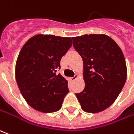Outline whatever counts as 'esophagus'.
I'll use <instances>...</instances> for the list:
<instances>
[{"mask_svg": "<svg viewBox=\"0 0 134 134\" xmlns=\"http://www.w3.org/2000/svg\"><path fill=\"white\" fill-rule=\"evenodd\" d=\"M76 78H77V75H75L73 77H71L70 80L71 81H75V80L76 79Z\"/></svg>", "mask_w": 134, "mask_h": 134, "instance_id": "obj_1", "label": "esophagus"}]
</instances>
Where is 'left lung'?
<instances>
[{"label": "left lung", "instance_id": "1", "mask_svg": "<svg viewBox=\"0 0 134 134\" xmlns=\"http://www.w3.org/2000/svg\"><path fill=\"white\" fill-rule=\"evenodd\" d=\"M72 39L83 59L85 81V88L75 95L86 112L102 111L115 101L126 81L124 55L105 34H85Z\"/></svg>", "mask_w": 134, "mask_h": 134}]
</instances>
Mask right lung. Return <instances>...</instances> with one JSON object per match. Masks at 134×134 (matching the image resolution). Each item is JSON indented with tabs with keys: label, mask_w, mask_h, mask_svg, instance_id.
Returning <instances> with one entry per match:
<instances>
[{
	"label": "right lung",
	"mask_w": 134,
	"mask_h": 134,
	"mask_svg": "<svg viewBox=\"0 0 134 134\" xmlns=\"http://www.w3.org/2000/svg\"><path fill=\"white\" fill-rule=\"evenodd\" d=\"M71 46L70 37L38 34L22 48L15 77L23 97L33 109L44 113L61 109L69 89L67 81L57 71Z\"/></svg>",
	"instance_id": "right-lung-1"
}]
</instances>
